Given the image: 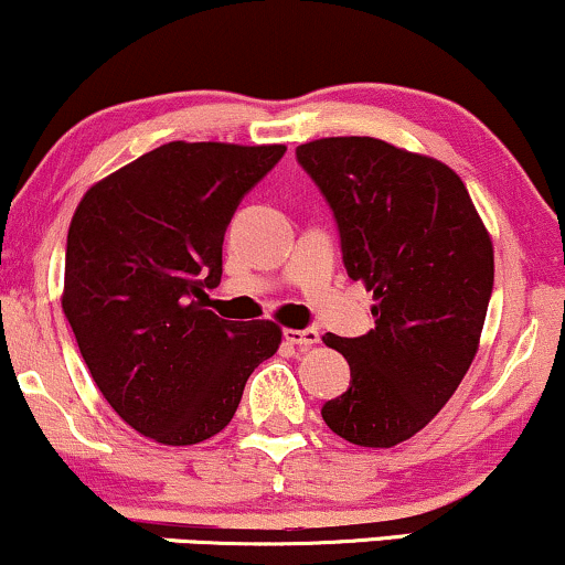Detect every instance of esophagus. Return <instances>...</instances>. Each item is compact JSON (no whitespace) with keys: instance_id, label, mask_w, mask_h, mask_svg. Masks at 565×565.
<instances>
[{"instance_id":"obj_1","label":"esophagus","mask_w":565,"mask_h":565,"mask_svg":"<svg viewBox=\"0 0 565 565\" xmlns=\"http://www.w3.org/2000/svg\"><path fill=\"white\" fill-rule=\"evenodd\" d=\"M284 340L289 342V345H297V348H313L316 342L321 340L319 329L308 327V329H284Z\"/></svg>"}]
</instances>
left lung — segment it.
Masks as SVG:
<instances>
[{"label":"left lung","mask_w":565,"mask_h":565,"mask_svg":"<svg viewBox=\"0 0 565 565\" xmlns=\"http://www.w3.org/2000/svg\"><path fill=\"white\" fill-rule=\"evenodd\" d=\"M340 231L342 263L374 291V329L327 334L350 364L321 406L340 438L387 449L430 423L476 359L494 289V249L468 188L436 159L374 138L297 148Z\"/></svg>","instance_id":"left-lung-1"}]
</instances>
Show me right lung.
<instances>
[{
	"label": "right lung",
	"mask_w": 565,
	"mask_h": 565,
	"mask_svg": "<svg viewBox=\"0 0 565 565\" xmlns=\"http://www.w3.org/2000/svg\"><path fill=\"white\" fill-rule=\"evenodd\" d=\"M284 146L167 142L89 188L66 244L63 313L103 398L167 446L223 430L249 374L278 350L270 321H225L204 289L223 276L233 212Z\"/></svg>",
	"instance_id": "add662e5"
}]
</instances>
